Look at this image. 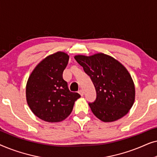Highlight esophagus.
<instances>
[{
    "label": "esophagus",
    "mask_w": 157,
    "mask_h": 157,
    "mask_svg": "<svg viewBox=\"0 0 157 157\" xmlns=\"http://www.w3.org/2000/svg\"><path fill=\"white\" fill-rule=\"evenodd\" d=\"M78 94H80L81 96H83V90H81V89H80L78 91Z\"/></svg>",
    "instance_id": "1"
}]
</instances>
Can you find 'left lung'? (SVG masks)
Returning a JSON list of instances; mask_svg holds the SVG:
<instances>
[{"label": "left lung", "mask_w": 157, "mask_h": 157, "mask_svg": "<svg viewBox=\"0 0 157 157\" xmlns=\"http://www.w3.org/2000/svg\"><path fill=\"white\" fill-rule=\"evenodd\" d=\"M74 59L95 87L96 99L89 103L94 114L104 122L114 121L125 116L135 98L134 82L126 68L104 53L91 56L78 55Z\"/></svg>", "instance_id": "left-lung-1"}]
</instances>
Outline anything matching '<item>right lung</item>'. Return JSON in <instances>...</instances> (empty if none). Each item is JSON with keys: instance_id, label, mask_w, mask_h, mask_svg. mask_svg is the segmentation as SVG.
Returning a JSON list of instances; mask_svg holds the SVG:
<instances>
[{"instance_id": "1", "label": "right lung", "mask_w": 157, "mask_h": 157, "mask_svg": "<svg viewBox=\"0 0 157 157\" xmlns=\"http://www.w3.org/2000/svg\"><path fill=\"white\" fill-rule=\"evenodd\" d=\"M69 56L63 52L48 56L38 63L28 80L26 99L30 109L39 119L59 122L71 113L80 94L71 92L63 79Z\"/></svg>"}]
</instances>
